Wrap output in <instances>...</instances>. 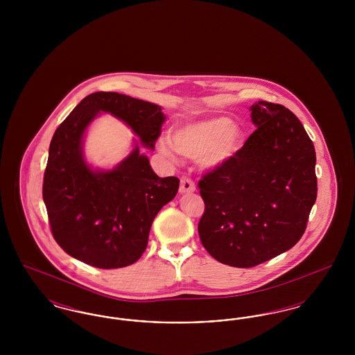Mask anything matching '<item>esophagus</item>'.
<instances>
[{
	"label": "esophagus",
	"instance_id": "34e87169",
	"mask_svg": "<svg viewBox=\"0 0 355 355\" xmlns=\"http://www.w3.org/2000/svg\"><path fill=\"white\" fill-rule=\"evenodd\" d=\"M196 191V185L189 177H182L181 178V185H180V193L181 194H187V193H194Z\"/></svg>",
	"mask_w": 355,
	"mask_h": 355
}]
</instances>
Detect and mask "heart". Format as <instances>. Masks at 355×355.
Instances as JSON below:
<instances>
[{"instance_id":"1","label":"heart","mask_w":355,"mask_h":355,"mask_svg":"<svg viewBox=\"0 0 355 355\" xmlns=\"http://www.w3.org/2000/svg\"><path fill=\"white\" fill-rule=\"evenodd\" d=\"M243 132L226 117L185 122L171 130L170 139L159 141V152L174 157L175 150L187 158H200L205 169H218L239 150Z\"/></svg>"}]
</instances>
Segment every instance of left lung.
<instances>
[{
    "label": "left lung",
    "instance_id": "8db88e82",
    "mask_svg": "<svg viewBox=\"0 0 355 355\" xmlns=\"http://www.w3.org/2000/svg\"><path fill=\"white\" fill-rule=\"evenodd\" d=\"M257 129L236 155L198 182L203 248L220 263L253 268L304 236L317 200L315 149L284 105H252Z\"/></svg>",
    "mask_w": 355,
    "mask_h": 355
}]
</instances>
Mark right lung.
<instances>
[{"label": "right lung", "instance_id": "right-lung-1", "mask_svg": "<svg viewBox=\"0 0 355 355\" xmlns=\"http://www.w3.org/2000/svg\"><path fill=\"white\" fill-rule=\"evenodd\" d=\"M100 112L122 119L152 150L165 121L152 102L113 92L89 94L51 138L42 197L51 234L65 253L98 269H119L141 258L153 220L175 197L180 180L159 178L138 145L114 169H92L83 141Z\"/></svg>", "mask_w": 355, "mask_h": 355}]
</instances>
